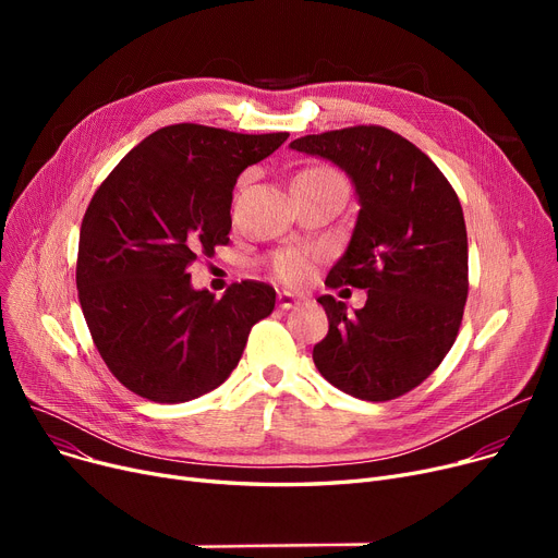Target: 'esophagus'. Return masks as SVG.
Returning a JSON list of instances; mask_svg holds the SVG:
<instances>
[{
  "instance_id": "1",
  "label": "esophagus",
  "mask_w": 558,
  "mask_h": 558,
  "mask_svg": "<svg viewBox=\"0 0 558 558\" xmlns=\"http://www.w3.org/2000/svg\"><path fill=\"white\" fill-rule=\"evenodd\" d=\"M301 303H303L301 296L289 294V291H278V307H280V310H291V307H296V305H301Z\"/></svg>"
}]
</instances>
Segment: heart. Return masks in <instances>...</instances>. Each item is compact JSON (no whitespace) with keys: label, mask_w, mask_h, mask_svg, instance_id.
Masks as SVG:
<instances>
[{"label":"heart","mask_w":558,"mask_h":558,"mask_svg":"<svg viewBox=\"0 0 558 558\" xmlns=\"http://www.w3.org/2000/svg\"><path fill=\"white\" fill-rule=\"evenodd\" d=\"M301 173H314V175H339L330 169H307ZM341 179V175H339ZM271 274L284 284H303L312 274V255L303 248H284L278 251L271 257Z\"/></svg>","instance_id":"1"}]
</instances>
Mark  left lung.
<instances>
[{
	"mask_svg": "<svg viewBox=\"0 0 558 558\" xmlns=\"http://www.w3.org/2000/svg\"><path fill=\"white\" fill-rule=\"evenodd\" d=\"M294 151L330 160L355 185L360 213L326 284L366 289L348 312L316 299L328 335L312 350L330 385L360 400H393L418 387L452 348L468 299L461 203L416 144L383 126L305 135Z\"/></svg>",
	"mask_w": 558,
	"mask_h": 558,
	"instance_id": "obj_1",
	"label": "left lung"
}]
</instances>
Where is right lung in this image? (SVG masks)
Listing matches in <instances>:
<instances>
[{
	"instance_id": "right-lung-1",
	"label": "right lung",
	"mask_w": 558,
	"mask_h": 558,
	"mask_svg": "<svg viewBox=\"0 0 558 558\" xmlns=\"http://www.w3.org/2000/svg\"><path fill=\"white\" fill-rule=\"evenodd\" d=\"M287 137L165 126L95 192L78 234V301L99 355L133 393L187 402L217 389L274 312V287L242 280L215 299L187 267L228 244L234 183Z\"/></svg>"
}]
</instances>
